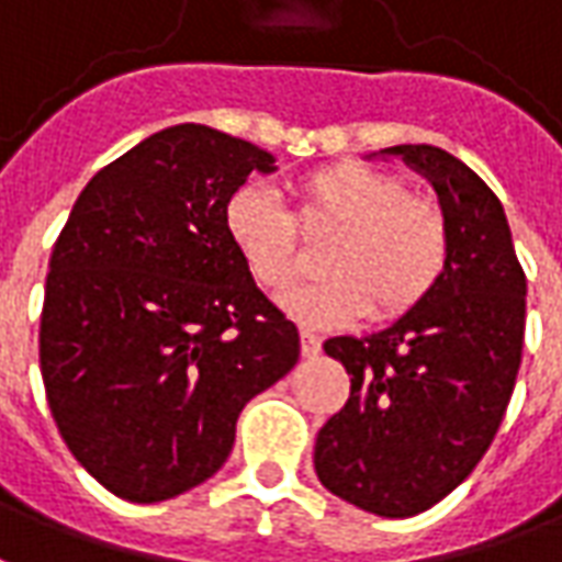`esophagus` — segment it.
I'll use <instances>...</instances> for the list:
<instances>
[{"label": "esophagus", "instance_id": "1", "mask_svg": "<svg viewBox=\"0 0 562 562\" xmlns=\"http://www.w3.org/2000/svg\"><path fill=\"white\" fill-rule=\"evenodd\" d=\"M319 352H322L319 337L310 335V331H301V356H304V359H316Z\"/></svg>", "mask_w": 562, "mask_h": 562}]
</instances>
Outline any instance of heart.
I'll return each mask as SVG.
<instances>
[{
  "mask_svg": "<svg viewBox=\"0 0 562 562\" xmlns=\"http://www.w3.org/2000/svg\"><path fill=\"white\" fill-rule=\"evenodd\" d=\"M294 213L258 186L231 191L222 225L252 280L289 289L301 270L297 227L331 234L319 255L322 280L285 297V310L310 328L359 316L402 319L429 297L450 265V218L429 194L407 191L402 176L359 160L310 170L292 182Z\"/></svg>",
  "mask_w": 562,
  "mask_h": 562,
  "instance_id": "heart-1",
  "label": "heart"
}]
</instances>
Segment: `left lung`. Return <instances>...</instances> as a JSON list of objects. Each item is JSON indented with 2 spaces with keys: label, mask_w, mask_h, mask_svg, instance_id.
I'll return each mask as SVG.
<instances>
[{
  "label": "left lung",
  "mask_w": 562,
  "mask_h": 562,
  "mask_svg": "<svg viewBox=\"0 0 562 562\" xmlns=\"http://www.w3.org/2000/svg\"><path fill=\"white\" fill-rule=\"evenodd\" d=\"M450 218V265L414 313L364 337H328L349 398L316 435L325 490L380 517H414L453 493L493 445L524 352L527 277L499 198L435 145H392Z\"/></svg>",
  "instance_id": "obj_1"
}]
</instances>
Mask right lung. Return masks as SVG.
I'll return each instance as SVG.
<instances>
[{"instance_id": "right-lung-1", "label": "right lung", "mask_w": 562, "mask_h": 562, "mask_svg": "<svg viewBox=\"0 0 562 562\" xmlns=\"http://www.w3.org/2000/svg\"><path fill=\"white\" fill-rule=\"evenodd\" d=\"M273 155L203 124L148 136L90 179L50 252L38 362L72 457L127 502L225 465L249 398L301 356L222 210Z\"/></svg>"}]
</instances>
